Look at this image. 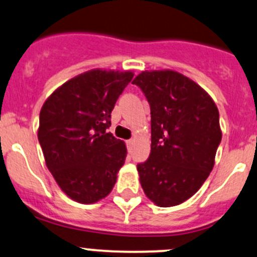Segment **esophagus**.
Returning <instances> with one entry per match:
<instances>
[{"mask_svg": "<svg viewBox=\"0 0 257 257\" xmlns=\"http://www.w3.org/2000/svg\"><path fill=\"white\" fill-rule=\"evenodd\" d=\"M134 143H135V140H128L127 142H126V145H127L130 151L132 150V146H134Z\"/></svg>", "mask_w": 257, "mask_h": 257, "instance_id": "1", "label": "esophagus"}]
</instances>
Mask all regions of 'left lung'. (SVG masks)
I'll list each match as a JSON object with an SVG mask.
<instances>
[{"label":"left lung","mask_w":257,"mask_h":257,"mask_svg":"<svg viewBox=\"0 0 257 257\" xmlns=\"http://www.w3.org/2000/svg\"><path fill=\"white\" fill-rule=\"evenodd\" d=\"M132 83L151 105V154L137 165L141 186L157 206H178L213 169L222 140L217 105L202 87L173 70L143 71Z\"/></svg>","instance_id":"obj_1"}]
</instances>
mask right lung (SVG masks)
<instances>
[{
    "label": "right lung",
    "mask_w": 257,
    "mask_h": 257,
    "mask_svg": "<svg viewBox=\"0 0 257 257\" xmlns=\"http://www.w3.org/2000/svg\"><path fill=\"white\" fill-rule=\"evenodd\" d=\"M132 77L131 71H87L55 89L41 107L38 139L46 167L76 202H98L116 183L127 150L106 128Z\"/></svg>",
    "instance_id": "1"
}]
</instances>
